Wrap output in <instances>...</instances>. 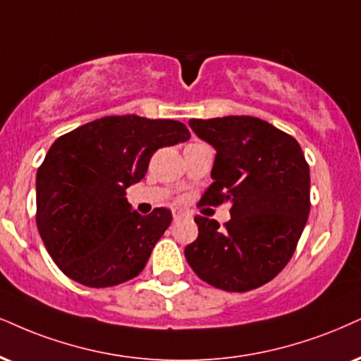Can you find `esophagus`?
<instances>
[{
	"instance_id": "1",
	"label": "esophagus",
	"mask_w": 361,
	"mask_h": 361,
	"mask_svg": "<svg viewBox=\"0 0 361 361\" xmlns=\"http://www.w3.org/2000/svg\"><path fill=\"white\" fill-rule=\"evenodd\" d=\"M172 214H173V221H179V219H182V217H184V212H182V211H173Z\"/></svg>"
}]
</instances>
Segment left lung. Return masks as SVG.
Listing matches in <instances>:
<instances>
[{
	"instance_id": "1",
	"label": "left lung",
	"mask_w": 361,
	"mask_h": 361,
	"mask_svg": "<svg viewBox=\"0 0 361 361\" xmlns=\"http://www.w3.org/2000/svg\"><path fill=\"white\" fill-rule=\"evenodd\" d=\"M217 150L212 182L197 207L231 204L224 226L195 216L199 235L185 247L194 273L229 293L269 283L288 264L310 214V166L295 137L249 115L190 118Z\"/></svg>"
}]
</instances>
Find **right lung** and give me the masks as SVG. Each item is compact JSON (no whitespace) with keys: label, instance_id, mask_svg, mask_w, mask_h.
<instances>
[{"label":"right lung","instance_id":"add662e5","mask_svg":"<svg viewBox=\"0 0 361 361\" xmlns=\"http://www.w3.org/2000/svg\"><path fill=\"white\" fill-rule=\"evenodd\" d=\"M190 139L169 118L110 115L58 137L37 172V226L48 255L83 286L135 278L172 222L167 207L132 211L127 188L162 147Z\"/></svg>","mask_w":361,"mask_h":361}]
</instances>
